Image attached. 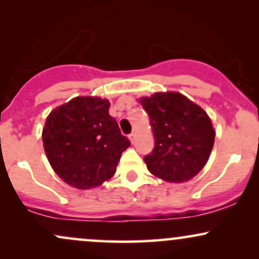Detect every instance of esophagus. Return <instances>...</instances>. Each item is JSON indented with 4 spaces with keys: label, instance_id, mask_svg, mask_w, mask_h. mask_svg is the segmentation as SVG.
<instances>
[{
    "label": "esophagus",
    "instance_id": "34e87169",
    "mask_svg": "<svg viewBox=\"0 0 259 259\" xmlns=\"http://www.w3.org/2000/svg\"><path fill=\"white\" fill-rule=\"evenodd\" d=\"M129 140H130V142H132V144H135V140H136V135H135V134H130V135H129Z\"/></svg>",
    "mask_w": 259,
    "mask_h": 259
}]
</instances>
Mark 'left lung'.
<instances>
[{"instance_id": "obj_1", "label": "left lung", "mask_w": 259, "mask_h": 259, "mask_svg": "<svg viewBox=\"0 0 259 259\" xmlns=\"http://www.w3.org/2000/svg\"><path fill=\"white\" fill-rule=\"evenodd\" d=\"M150 117L154 147L144 158L154 177L168 183L191 180L203 169L215 130L202 107L180 92H156L139 99Z\"/></svg>"}]
</instances>
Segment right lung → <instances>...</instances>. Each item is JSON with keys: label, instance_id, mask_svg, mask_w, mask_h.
Returning a JSON list of instances; mask_svg holds the SVG:
<instances>
[{"label": "right lung", "instance_id": "1", "mask_svg": "<svg viewBox=\"0 0 259 259\" xmlns=\"http://www.w3.org/2000/svg\"><path fill=\"white\" fill-rule=\"evenodd\" d=\"M109 106L106 99L78 96L56 107L45 121L47 159L55 173L75 189H94L111 179L130 146L109 115Z\"/></svg>", "mask_w": 259, "mask_h": 259}]
</instances>
